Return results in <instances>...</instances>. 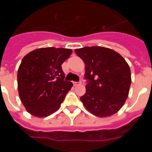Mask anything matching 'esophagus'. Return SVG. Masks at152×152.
I'll return each mask as SVG.
<instances>
[{
    "label": "esophagus",
    "mask_w": 152,
    "mask_h": 152,
    "mask_svg": "<svg viewBox=\"0 0 152 152\" xmlns=\"http://www.w3.org/2000/svg\"><path fill=\"white\" fill-rule=\"evenodd\" d=\"M81 84V82H73V84H74V86H77V85H79V84Z\"/></svg>",
    "instance_id": "34e87169"
}]
</instances>
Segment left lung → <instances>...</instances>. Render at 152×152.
<instances>
[{"label": "left lung", "instance_id": "left-lung-1", "mask_svg": "<svg viewBox=\"0 0 152 152\" xmlns=\"http://www.w3.org/2000/svg\"><path fill=\"white\" fill-rule=\"evenodd\" d=\"M75 52L85 63L86 93L80 98L84 107L99 117L117 113L131 85V72L126 60L105 47L87 46Z\"/></svg>", "mask_w": 152, "mask_h": 152}]
</instances>
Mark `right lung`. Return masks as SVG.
Returning <instances> with one entry per match:
<instances>
[{
	"mask_svg": "<svg viewBox=\"0 0 152 152\" xmlns=\"http://www.w3.org/2000/svg\"><path fill=\"white\" fill-rule=\"evenodd\" d=\"M72 50L47 47L24 56L17 72L20 98L33 116L45 117L58 110L73 84L64 80L61 64Z\"/></svg>",
	"mask_w": 152,
	"mask_h": 152,
	"instance_id": "add662e5",
	"label": "right lung"
}]
</instances>
